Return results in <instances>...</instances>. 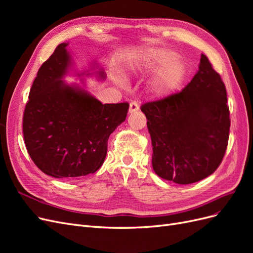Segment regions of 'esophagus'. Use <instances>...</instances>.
Masks as SVG:
<instances>
[{
	"label": "esophagus",
	"mask_w": 253,
	"mask_h": 253,
	"mask_svg": "<svg viewBox=\"0 0 253 253\" xmlns=\"http://www.w3.org/2000/svg\"><path fill=\"white\" fill-rule=\"evenodd\" d=\"M139 111V104L137 101H132L129 103V109H128V113L129 114H133L135 112H138Z\"/></svg>",
	"instance_id": "obj_1"
}]
</instances>
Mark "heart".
<instances>
[{
  "instance_id": "heart-1",
  "label": "heart",
  "mask_w": 253,
  "mask_h": 253,
  "mask_svg": "<svg viewBox=\"0 0 253 253\" xmlns=\"http://www.w3.org/2000/svg\"><path fill=\"white\" fill-rule=\"evenodd\" d=\"M140 71L150 72L159 68V71L152 80V87L158 94H169L177 88L187 75V65L176 53L167 48H151L141 57L136 65ZM117 83L124 84L120 77L116 79Z\"/></svg>"
}]
</instances>
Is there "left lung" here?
Wrapping results in <instances>:
<instances>
[{"instance_id": "left-lung-1", "label": "left lung", "mask_w": 253, "mask_h": 253, "mask_svg": "<svg viewBox=\"0 0 253 253\" xmlns=\"http://www.w3.org/2000/svg\"><path fill=\"white\" fill-rule=\"evenodd\" d=\"M154 172L189 185L208 177L220 165L229 139L227 91L220 76L202 53L198 72L177 94L147 102Z\"/></svg>"}]
</instances>
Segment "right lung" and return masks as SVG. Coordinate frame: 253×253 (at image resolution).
Returning a JSON list of instances; mask_svg holds the SVG:
<instances>
[{"label":"right lung","instance_id":"right-lung-1","mask_svg":"<svg viewBox=\"0 0 253 253\" xmlns=\"http://www.w3.org/2000/svg\"><path fill=\"white\" fill-rule=\"evenodd\" d=\"M67 45H58L38 71L25 106L23 135L30 158L43 173L74 179L102 166L109 137L126 120L128 103L102 104L85 88L65 82L74 64ZM77 75L105 79L96 62Z\"/></svg>","mask_w":253,"mask_h":253}]
</instances>
